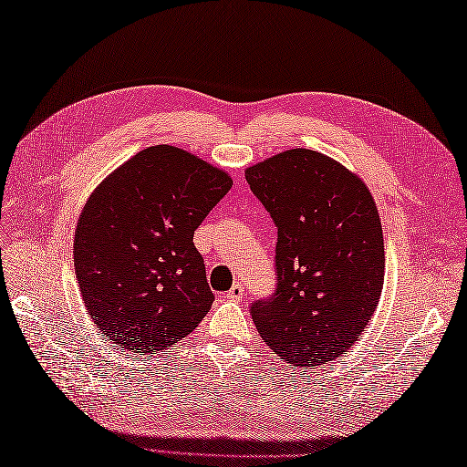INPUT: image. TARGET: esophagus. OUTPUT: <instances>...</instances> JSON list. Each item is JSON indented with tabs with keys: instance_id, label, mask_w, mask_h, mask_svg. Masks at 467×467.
Listing matches in <instances>:
<instances>
[{
	"instance_id": "34e87169",
	"label": "esophagus",
	"mask_w": 467,
	"mask_h": 467,
	"mask_svg": "<svg viewBox=\"0 0 467 467\" xmlns=\"http://www.w3.org/2000/svg\"><path fill=\"white\" fill-rule=\"evenodd\" d=\"M243 295H244V286L241 283H236V285L231 286V291L224 293V299H228V301H241Z\"/></svg>"
}]
</instances>
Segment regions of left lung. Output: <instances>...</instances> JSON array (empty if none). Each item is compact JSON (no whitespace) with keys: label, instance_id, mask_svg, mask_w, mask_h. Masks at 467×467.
Returning <instances> with one entry per match:
<instances>
[{"label":"left lung","instance_id":"left-lung-1","mask_svg":"<svg viewBox=\"0 0 467 467\" xmlns=\"http://www.w3.org/2000/svg\"><path fill=\"white\" fill-rule=\"evenodd\" d=\"M276 224V289L253 303L263 341L295 369L341 357L379 305L385 249L379 213L359 176L293 148L246 168Z\"/></svg>","mask_w":467,"mask_h":467}]
</instances>
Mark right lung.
<instances>
[{
  "label": "right lung",
  "mask_w": 467,
  "mask_h": 467,
  "mask_svg": "<svg viewBox=\"0 0 467 467\" xmlns=\"http://www.w3.org/2000/svg\"><path fill=\"white\" fill-rule=\"evenodd\" d=\"M233 178L182 148H144L88 198L74 234L76 279L98 331L150 357L211 311L194 231Z\"/></svg>",
  "instance_id": "obj_1"
}]
</instances>
